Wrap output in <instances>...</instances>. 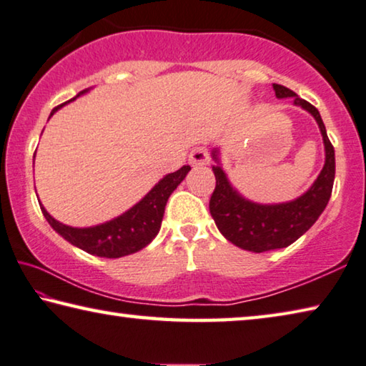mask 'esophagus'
<instances>
[{"mask_svg": "<svg viewBox=\"0 0 366 366\" xmlns=\"http://www.w3.org/2000/svg\"><path fill=\"white\" fill-rule=\"evenodd\" d=\"M209 152L206 147H196L189 152V164L194 167H202L209 164Z\"/></svg>", "mask_w": 366, "mask_h": 366, "instance_id": "obj_1", "label": "esophagus"}]
</instances>
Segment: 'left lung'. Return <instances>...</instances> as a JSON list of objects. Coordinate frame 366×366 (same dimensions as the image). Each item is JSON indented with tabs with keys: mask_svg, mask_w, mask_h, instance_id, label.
<instances>
[{
	"mask_svg": "<svg viewBox=\"0 0 366 366\" xmlns=\"http://www.w3.org/2000/svg\"><path fill=\"white\" fill-rule=\"evenodd\" d=\"M272 87L275 97H293L295 99L293 104L313 115L320 127L322 142H325L326 159L321 173L307 193L289 202L259 204V202L243 197L232 187L220 165L219 149H214L212 159L215 160V165L212 167V172L215 175V189L209 201V211L219 232L230 243L253 253L287 248L297 242L305 232H308L327 206L335 177L334 147L329 141L320 112L290 89L280 84H272Z\"/></svg>",
	"mask_w": 366,
	"mask_h": 366,
	"instance_id": "obj_1",
	"label": "left lung"
}]
</instances>
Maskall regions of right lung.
Wrapping results in <instances>:
<instances>
[{
    "label": "right lung",
    "instance_id": "obj_1",
    "mask_svg": "<svg viewBox=\"0 0 366 366\" xmlns=\"http://www.w3.org/2000/svg\"><path fill=\"white\" fill-rule=\"evenodd\" d=\"M87 91L89 89L79 92L76 97L86 94ZM74 99H71L69 102H73ZM69 102H66V104H69ZM63 105H58L56 109H53L50 117L58 109H61ZM189 170V165H183L179 170L165 175L137 204L128 209L122 215H118V217L100 225L84 227V229L64 225L58 222L56 219H53L46 212V209L41 206V202H39V204L41 212L45 215L46 222L51 225V229L58 235H61L66 242L74 244V247L84 249L89 254H95L100 257L128 256L142 249L144 247H147L157 237L162 219H164L167 201H169L170 194L177 189L178 184L183 182L184 177L188 175Z\"/></svg>",
    "mask_w": 366,
    "mask_h": 366
}]
</instances>
